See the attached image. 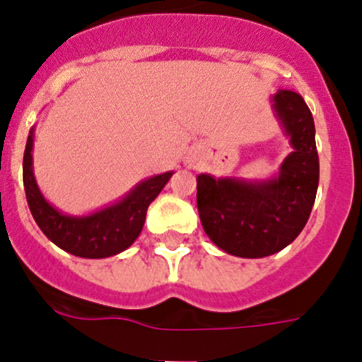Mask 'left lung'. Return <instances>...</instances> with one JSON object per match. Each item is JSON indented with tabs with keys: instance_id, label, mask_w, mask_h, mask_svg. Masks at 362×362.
<instances>
[{
	"instance_id": "8db88e82",
	"label": "left lung",
	"mask_w": 362,
	"mask_h": 362,
	"mask_svg": "<svg viewBox=\"0 0 362 362\" xmlns=\"http://www.w3.org/2000/svg\"><path fill=\"white\" fill-rule=\"evenodd\" d=\"M272 106L293 153L270 180L197 176V208L208 238L238 257H265L298 238L318 187L315 123L302 95L278 90Z\"/></svg>"
}]
</instances>
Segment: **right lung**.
<instances>
[{"instance_id": "right-lung-1", "label": "right lung", "mask_w": 362, "mask_h": 362, "mask_svg": "<svg viewBox=\"0 0 362 362\" xmlns=\"http://www.w3.org/2000/svg\"><path fill=\"white\" fill-rule=\"evenodd\" d=\"M33 129L23 153V187L27 204L45 238L73 256L101 259L127 250L141 233L148 204L160 195L173 171L139 182L119 202L84 217L60 214L44 199L33 173Z\"/></svg>"}]
</instances>
